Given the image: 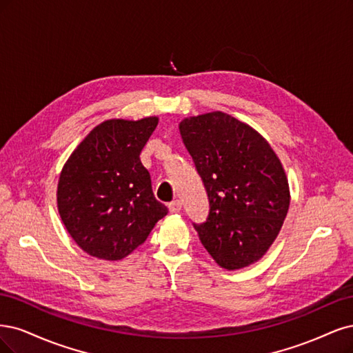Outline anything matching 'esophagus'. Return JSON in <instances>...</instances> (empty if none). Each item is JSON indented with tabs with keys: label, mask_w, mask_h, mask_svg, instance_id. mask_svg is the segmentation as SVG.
Masks as SVG:
<instances>
[{
	"label": "esophagus",
	"mask_w": 353,
	"mask_h": 353,
	"mask_svg": "<svg viewBox=\"0 0 353 353\" xmlns=\"http://www.w3.org/2000/svg\"><path fill=\"white\" fill-rule=\"evenodd\" d=\"M168 210H170V212H172V214L180 212V210H181V202H180L179 199H176V201H173V202H170V203H168Z\"/></svg>",
	"instance_id": "34e87169"
}]
</instances>
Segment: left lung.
Here are the masks:
<instances>
[{"label": "left lung", "instance_id": "8db88e82", "mask_svg": "<svg viewBox=\"0 0 353 353\" xmlns=\"http://www.w3.org/2000/svg\"><path fill=\"white\" fill-rule=\"evenodd\" d=\"M179 130L210 202L207 220L193 223L201 243L223 268L255 263L290 203L277 155L252 128L221 111L185 119Z\"/></svg>", "mask_w": 353, "mask_h": 353}]
</instances>
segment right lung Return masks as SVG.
I'll use <instances>...</instances> for the list:
<instances>
[{"label":"right lung","instance_id":"obj_1","mask_svg":"<svg viewBox=\"0 0 353 353\" xmlns=\"http://www.w3.org/2000/svg\"><path fill=\"white\" fill-rule=\"evenodd\" d=\"M157 124V117L101 123L63 167L59 212L86 254L107 261L128 256L167 215L139 160Z\"/></svg>","mask_w":353,"mask_h":353}]
</instances>
